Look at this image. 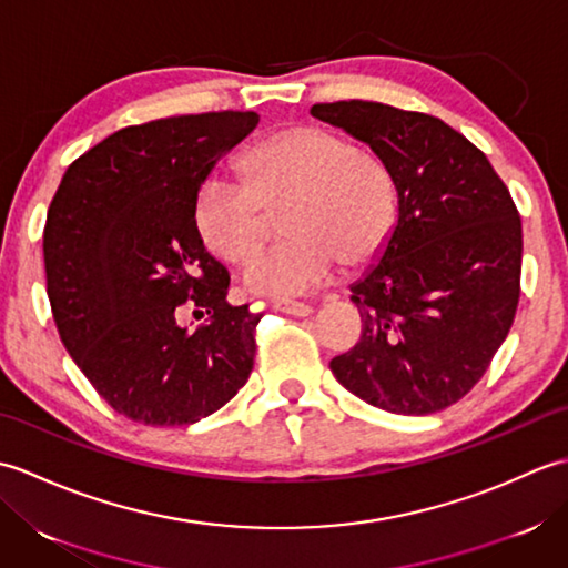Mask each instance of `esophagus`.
<instances>
[{
	"label": "esophagus",
	"mask_w": 568,
	"mask_h": 568,
	"mask_svg": "<svg viewBox=\"0 0 568 568\" xmlns=\"http://www.w3.org/2000/svg\"><path fill=\"white\" fill-rule=\"evenodd\" d=\"M273 307L277 312H285V315H293V317H307V315H312V307L307 303H297V300H277Z\"/></svg>",
	"instance_id": "esophagus-1"
}]
</instances>
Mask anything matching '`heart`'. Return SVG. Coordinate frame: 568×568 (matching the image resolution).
I'll use <instances>...</instances> for the list:
<instances>
[{"label":"heart","instance_id":"1","mask_svg":"<svg viewBox=\"0 0 568 568\" xmlns=\"http://www.w3.org/2000/svg\"><path fill=\"white\" fill-rule=\"evenodd\" d=\"M239 168L244 180H202L192 216L207 248L239 263L265 234V207L293 202L285 224L293 239L258 251L241 275L253 295H305L339 263L376 261L393 239L400 202L390 168L336 131H275L241 155Z\"/></svg>","mask_w":568,"mask_h":568}]
</instances>
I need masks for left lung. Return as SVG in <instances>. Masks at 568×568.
<instances>
[{"label":"left lung","instance_id":"8db88e82","mask_svg":"<svg viewBox=\"0 0 568 568\" xmlns=\"http://www.w3.org/2000/svg\"><path fill=\"white\" fill-rule=\"evenodd\" d=\"M310 112L368 143L400 202L388 246L352 285L364 332L329 368L373 407L439 413L474 388L513 327L520 214L486 153L437 116L364 100Z\"/></svg>","mask_w":568,"mask_h":568}]
</instances>
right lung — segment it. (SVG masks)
I'll use <instances>...</instances> for the list:
<instances>
[{
  "mask_svg": "<svg viewBox=\"0 0 568 568\" xmlns=\"http://www.w3.org/2000/svg\"><path fill=\"white\" fill-rule=\"evenodd\" d=\"M256 112H207L119 129L72 161L48 207L45 285L68 354L119 415L192 425L251 376L261 315L229 305V273L192 216L216 161ZM187 302L211 322L176 324Z\"/></svg>",
  "mask_w": 568,
  "mask_h": 568,
  "instance_id": "obj_1",
  "label": "right lung"
}]
</instances>
